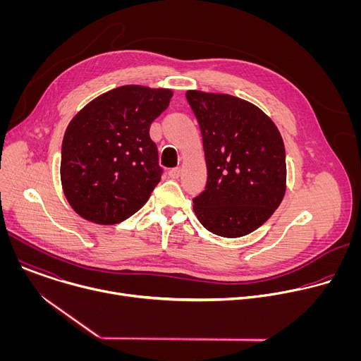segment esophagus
Masks as SVG:
<instances>
[{"instance_id":"esophagus-1","label":"esophagus","mask_w":361,"mask_h":361,"mask_svg":"<svg viewBox=\"0 0 361 361\" xmlns=\"http://www.w3.org/2000/svg\"><path fill=\"white\" fill-rule=\"evenodd\" d=\"M180 176H181V169H178V167L177 169H171L169 171V177L173 178V180H177Z\"/></svg>"}]
</instances>
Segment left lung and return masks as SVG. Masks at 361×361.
I'll use <instances>...</instances> for the list:
<instances>
[{
	"label": "left lung",
	"instance_id": "1",
	"mask_svg": "<svg viewBox=\"0 0 361 361\" xmlns=\"http://www.w3.org/2000/svg\"><path fill=\"white\" fill-rule=\"evenodd\" d=\"M198 121L207 184L194 213L213 234L237 238L263 226L286 194L287 167L281 134L251 102L219 92L188 90Z\"/></svg>",
	"mask_w": 361,
	"mask_h": 361
}]
</instances>
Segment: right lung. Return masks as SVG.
Returning <instances> with one entry per match:
<instances>
[{"mask_svg": "<svg viewBox=\"0 0 361 361\" xmlns=\"http://www.w3.org/2000/svg\"><path fill=\"white\" fill-rule=\"evenodd\" d=\"M173 90L123 85L98 95L70 121L61 148V185L73 210L102 226L137 213L161 180L149 126Z\"/></svg>", "mask_w": 361, "mask_h": 361, "instance_id": "obj_1", "label": "right lung"}]
</instances>
